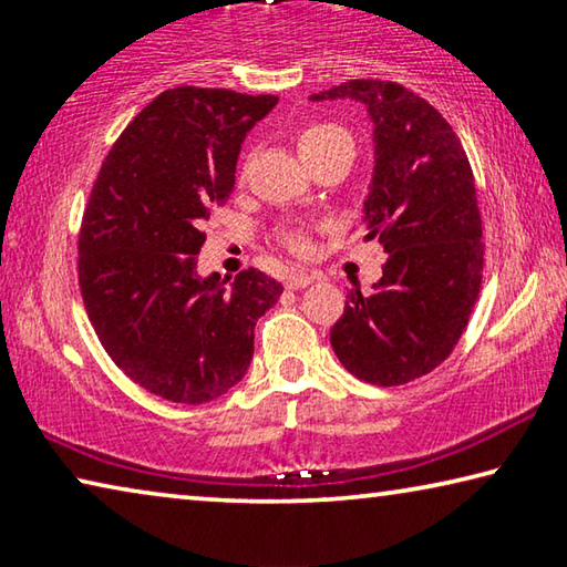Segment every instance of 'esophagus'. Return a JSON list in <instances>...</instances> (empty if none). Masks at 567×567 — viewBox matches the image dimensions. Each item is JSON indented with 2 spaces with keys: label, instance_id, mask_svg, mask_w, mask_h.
<instances>
[{
  "label": "esophagus",
  "instance_id": "esophagus-1",
  "mask_svg": "<svg viewBox=\"0 0 567 567\" xmlns=\"http://www.w3.org/2000/svg\"><path fill=\"white\" fill-rule=\"evenodd\" d=\"M315 280H320L318 272H305V270H292L290 277H287V287L290 290H302V287L312 285Z\"/></svg>",
  "mask_w": 567,
  "mask_h": 567
}]
</instances>
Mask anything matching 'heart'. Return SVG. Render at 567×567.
<instances>
[{"label": "heart", "instance_id": "heart-1", "mask_svg": "<svg viewBox=\"0 0 567 567\" xmlns=\"http://www.w3.org/2000/svg\"><path fill=\"white\" fill-rule=\"evenodd\" d=\"M297 150H300L302 159L310 165V162L318 159L324 152L332 150L340 142H350V134L332 122H307L297 130ZM285 245L297 255H305L310 249V237H307L305 229H287L285 233Z\"/></svg>", "mask_w": 567, "mask_h": 567}]
</instances>
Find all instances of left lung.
<instances>
[{
	"label": "left lung",
	"instance_id": "8db88e82",
	"mask_svg": "<svg viewBox=\"0 0 567 567\" xmlns=\"http://www.w3.org/2000/svg\"><path fill=\"white\" fill-rule=\"evenodd\" d=\"M310 100L368 107L375 172L364 239L388 252L375 290L348 292L330 344L354 378L405 385L450 358L480 295L485 245L473 169L443 114L402 84L350 80Z\"/></svg>",
	"mask_w": 567,
	"mask_h": 567
}]
</instances>
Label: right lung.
Returning a JSON list of instances; mask_svg holds the SVG:
<instances>
[{"instance_id": "obj_1", "label": "right lung", "mask_w": 567, "mask_h": 567, "mask_svg": "<svg viewBox=\"0 0 567 567\" xmlns=\"http://www.w3.org/2000/svg\"><path fill=\"white\" fill-rule=\"evenodd\" d=\"M275 94L175 87L114 142L80 229L84 310L112 362L162 400L199 405L235 388L255 324L282 285L243 270L197 275L209 209L235 189L239 147Z\"/></svg>"}]
</instances>
